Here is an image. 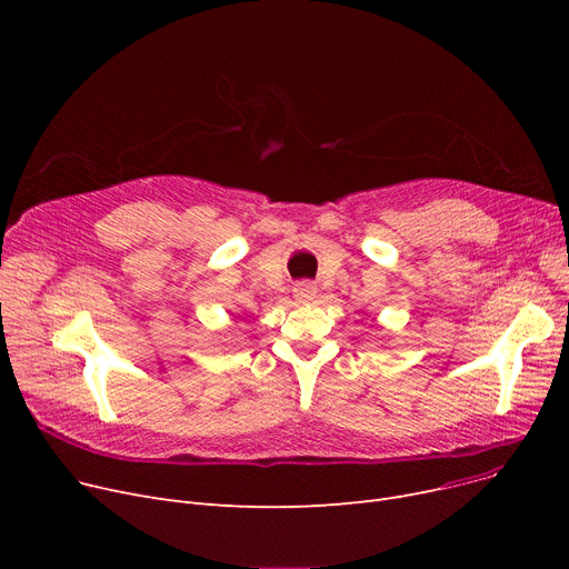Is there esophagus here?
Returning a JSON list of instances; mask_svg holds the SVG:
<instances>
[{
  "mask_svg": "<svg viewBox=\"0 0 569 569\" xmlns=\"http://www.w3.org/2000/svg\"><path fill=\"white\" fill-rule=\"evenodd\" d=\"M316 295H318V288L311 281H302V283L295 286V300L297 302H311Z\"/></svg>",
  "mask_w": 569,
  "mask_h": 569,
  "instance_id": "34e87169",
  "label": "esophagus"
}]
</instances>
